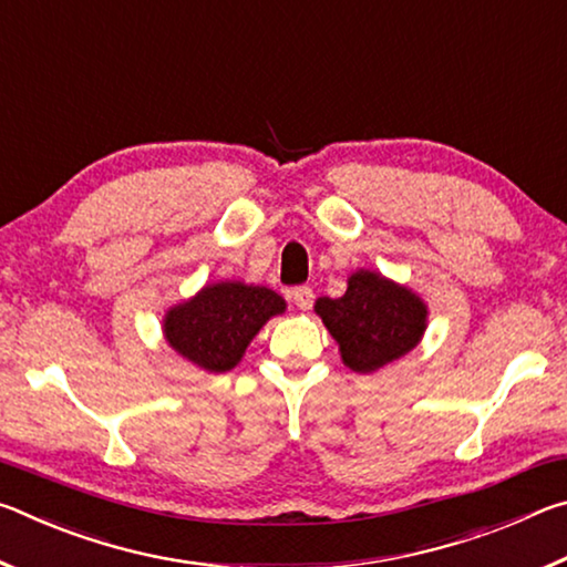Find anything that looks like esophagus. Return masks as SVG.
Segmentation results:
<instances>
[{
    "mask_svg": "<svg viewBox=\"0 0 567 567\" xmlns=\"http://www.w3.org/2000/svg\"><path fill=\"white\" fill-rule=\"evenodd\" d=\"M292 302H295L297 307H300V310H310L312 302H315L312 287H307V285L295 287V290H292Z\"/></svg>",
    "mask_w": 567,
    "mask_h": 567,
    "instance_id": "obj_1",
    "label": "esophagus"
}]
</instances>
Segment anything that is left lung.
<instances>
[{"mask_svg":"<svg viewBox=\"0 0 567 567\" xmlns=\"http://www.w3.org/2000/svg\"><path fill=\"white\" fill-rule=\"evenodd\" d=\"M315 312L338 342L344 368L375 372L415 350L427 330V305L408 285L354 270L342 297H320Z\"/></svg>","mask_w":567,"mask_h":567,"instance_id":"left-lung-1","label":"left lung"}]
</instances>
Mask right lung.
<instances>
[{
  "instance_id": "right-lung-1",
  "label": "right lung",
  "mask_w": 567,
  "mask_h": 567,
  "mask_svg": "<svg viewBox=\"0 0 567 567\" xmlns=\"http://www.w3.org/2000/svg\"><path fill=\"white\" fill-rule=\"evenodd\" d=\"M285 310L287 302L270 287L239 280L207 282L197 295L169 307L162 332L179 358L207 372H227L243 360L267 320Z\"/></svg>"
}]
</instances>
